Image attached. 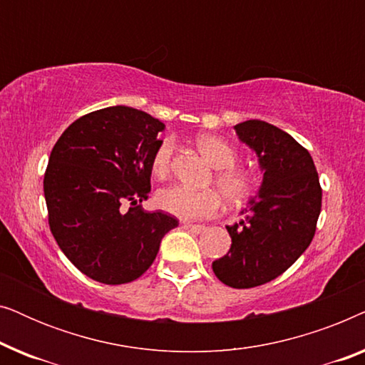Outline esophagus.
<instances>
[{"label":"esophagus","mask_w":365,"mask_h":365,"mask_svg":"<svg viewBox=\"0 0 365 365\" xmlns=\"http://www.w3.org/2000/svg\"><path fill=\"white\" fill-rule=\"evenodd\" d=\"M184 227L189 229V231L194 232V234H201L206 231V226H202V224H191V222H184Z\"/></svg>","instance_id":"obj_1"}]
</instances>
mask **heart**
Listing matches in <instances>:
<instances>
[{
  "label": "heart",
  "instance_id": "heart-1",
  "mask_svg": "<svg viewBox=\"0 0 365 365\" xmlns=\"http://www.w3.org/2000/svg\"><path fill=\"white\" fill-rule=\"evenodd\" d=\"M196 144L207 161L217 169L214 181L221 189L222 196L227 202L241 204L252 196L256 181L254 176L246 169L234 166L237 161V153L231 144L224 141L222 138L212 136V134H202L196 139ZM176 151L174 139L166 138L158 144L151 158V171L158 179L169 176L173 168V158ZM158 206L173 216L186 221L194 219L211 217L217 214L222 206L221 194L214 189H204V191H194L181 184L164 187L156 196Z\"/></svg>",
  "mask_w": 365,
  "mask_h": 365
}]
</instances>
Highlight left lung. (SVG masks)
I'll return each instance as SVG.
<instances>
[{
	"mask_svg": "<svg viewBox=\"0 0 365 365\" xmlns=\"http://www.w3.org/2000/svg\"><path fill=\"white\" fill-rule=\"evenodd\" d=\"M234 129L257 154L264 178L257 196L242 211L246 219L226 226L231 249L212 262V271L229 287L249 289L281 276L309 247L322 189L311 154L291 134L259 119Z\"/></svg>",
	"mask_w": 365,
	"mask_h": 365,
	"instance_id": "obj_1",
	"label": "left lung"
}]
</instances>
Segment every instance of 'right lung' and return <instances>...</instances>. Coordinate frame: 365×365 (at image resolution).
I'll list each match as a JSON object with an SVG mask.
<instances>
[{"instance_id": "add662e5", "label": "right lung", "mask_w": 365, "mask_h": 365, "mask_svg": "<svg viewBox=\"0 0 365 365\" xmlns=\"http://www.w3.org/2000/svg\"><path fill=\"white\" fill-rule=\"evenodd\" d=\"M163 129L151 114L111 106L76 119L54 144L43 181L49 229L94 281L116 286L141 277L164 234L179 224L141 206Z\"/></svg>"}]
</instances>
